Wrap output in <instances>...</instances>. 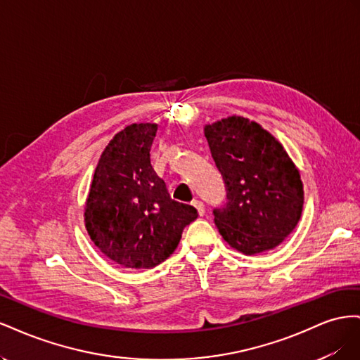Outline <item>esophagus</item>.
Returning <instances> with one entry per match:
<instances>
[{
	"mask_svg": "<svg viewBox=\"0 0 360 360\" xmlns=\"http://www.w3.org/2000/svg\"><path fill=\"white\" fill-rule=\"evenodd\" d=\"M192 205L195 207V209H197V212H198V214H200V216H204L205 209H204V204H202V201H200V200H193V201H192Z\"/></svg>",
	"mask_w": 360,
	"mask_h": 360,
	"instance_id": "34e87169",
	"label": "esophagus"
}]
</instances>
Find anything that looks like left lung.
Segmentation results:
<instances>
[{
    "label": "left lung",
    "instance_id": "left-lung-1",
    "mask_svg": "<svg viewBox=\"0 0 360 360\" xmlns=\"http://www.w3.org/2000/svg\"><path fill=\"white\" fill-rule=\"evenodd\" d=\"M204 136L226 186L225 205L213 210L224 240L245 255L279 246L303 209L300 172L284 146L240 115L205 124Z\"/></svg>",
    "mask_w": 360,
    "mask_h": 360
}]
</instances>
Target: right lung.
I'll return each instance as SVG.
<instances>
[{"mask_svg": "<svg viewBox=\"0 0 360 360\" xmlns=\"http://www.w3.org/2000/svg\"><path fill=\"white\" fill-rule=\"evenodd\" d=\"M156 132V123H134L110 141L84 209L91 242L126 269H151L165 261L179 246L184 226L198 216L192 205L171 198L151 167Z\"/></svg>", "mask_w": 360, "mask_h": 360, "instance_id": "add662e5", "label": "right lung"}]
</instances>
